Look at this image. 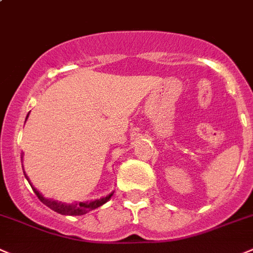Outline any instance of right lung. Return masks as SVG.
<instances>
[{
    "label": "right lung",
    "mask_w": 253,
    "mask_h": 253,
    "mask_svg": "<svg viewBox=\"0 0 253 253\" xmlns=\"http://www.w3.org/2000/svg\"><path fill=\"white\" fill-rule=\"evenodd\" d=\"M27 117H28V115H27ZM27 117H26V120H27ZM25 176H26V173H25ZM26 178H27V181L30 182V180H28L27 176H26ZM30 185L42 204H44L47 207H49V209L53 210V211L58 212V213L67 214V216H81V214L87 213V212L92 211V210L97 209V207L105 205L113 195V192H112V193H110L108 196H106V197L98 198V200H94V201L75 202V204H63V202H58V201H55V200H51V198L43 197V196H42L41 193H40L39 191H37L36 188L32 186V183L30 182Z\"/></svg>",
    "instance_id": "obj_1"
}]
</instances>
